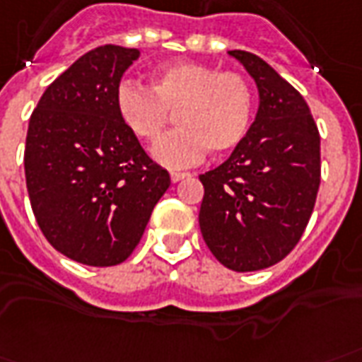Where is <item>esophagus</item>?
Instances as JSON below:
<instances>
[{"label": "esophagus", "instance_id": "obj_1", "mask_svg": "<svg viewBox=\"0 0 362 362\" xmlns=\"http://www.w3.org/2000/svg\"><path fill=\"white\" fill-rule=\"evenodd\" d=\"M189 173H182V170H170V180L173 182H180L184 178H188Z\"/></svg>", "mask_w": 362, "mask_h": 362}]
</instances>
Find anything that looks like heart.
<instances>
[{"label": "heart", "instance_id": "1", "mask_svg": "<svg viewBox=\"0 0 362 362\" xmlns=\"http://www.w3.org/2000/svg\"><path fill=\"white\" fill-rule=\"evenodd\" d=\"M151 88L124 80L115 93L122 124L146 144H153L170 120L178 128L153 147L165 167H186L209 149L224 155L242 144L251 124L255 92L242 72L216 71L195 61H174L149 74Z\"/></svg>", "mask_w": 362, "mask_h": 362}]
</instances>
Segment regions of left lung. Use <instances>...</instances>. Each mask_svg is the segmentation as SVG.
I'll list each match as a JSON object with an SVG mask.
<instances>
[{
  "mask_svg": "<svg viewBox=\"0 0 362 362\" xmlns=\"http://www.w3.org/2000/svg\"><path fill=\"white\" fill-rule=\"evenodd\" d=\"M255 80L259 111L228 159L202 174L199 228L226 269L272 267L301 240L320 186V134L303 95L253 53L234 49Z\"/></svg>",
  "mask_w": 362,
  "mask_h": 362,
  "instance_id": "left-lung-1",
  "label": "left lung"
}]
</instances>
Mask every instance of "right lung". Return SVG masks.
I'll return each mask as SVG.
<instances>
[{"label":"right lung","instance_id":"right-lung-1","mask_svg":"<svg viewBox=\"0 0 362 362\" xmlns=\"http://www.w3.org/2000/svg\"><path fill=\"white\" fill-rule=\"evenodd\" d=\"M138 49L99 45L47 86L24 147L32 211L59 253L90 267L127 261L170 176L120 120L115 93Z\"/></svg>","mask_w":362,"mask_h":362}]
</instances>
